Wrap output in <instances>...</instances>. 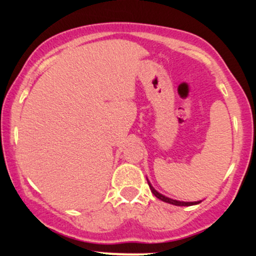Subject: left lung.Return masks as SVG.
I'll return each instance as SVG.
<instances>
[{"instance_id": "left-lung-1", "label": "left lung", "mask_w": 256, "mask_h": 256, "mask_svg": "<svg viewBox=\"0 0 256 256\" xmlns=\"http://www.w3.org/2000/svg\"><path fill=\"white\" fill-rule=\"evenodd\" d=\"M146 180H148V179H146ZM148 184H149V188H150L152 192L154 194V195L156 196L158 200H161V201H164V202H167V204H174V206H192V204H200V202H201V201H198V202H182V201H177V200L168 198H166V196L158 194L156 190H155L154 188L152 186V184L149 183V180H148Z\"/></svg>"}]
</instances>
